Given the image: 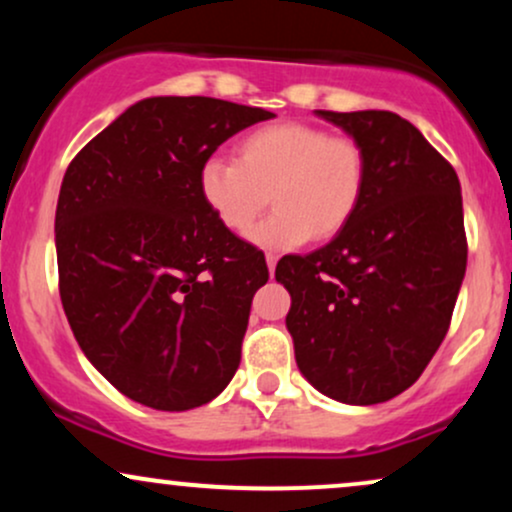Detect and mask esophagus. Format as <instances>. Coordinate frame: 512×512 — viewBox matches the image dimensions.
I'll use <instances>...</instances> for the list:
<instances>
[{
	"instance_id": "1",
	"label": "esophagus",
	"mask_w": 512,
	"mask_h": 512,
	"mask_svg": "<svg viewBox=\"0 0 512 512\" xmlns=\"http://www.w3.org/2000/svg\"><path fill=\"white\" fill-rule=\"evenodd\" d=\"M276 262H279V257H276V255H267V267H269V274H272V276H274Z\"/></svg>"
}]
</instances>
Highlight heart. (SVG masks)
<instances>
[{
	"instance_id": "obj_1",
	"label": "heart",
	"mask_w": 512,
	"mask_h": 512,
	"mask_svg": "<svg viewBox=\"0 0 512 512\" xmlns=\"http://www.w3.org/2000/svg\"><path fill=\"white\" fill-rule=\"evenodd\" d=\"M238 161L211 156L199 170V195L233 236H248L272 197L274 214L252 233L267 250L330 240L354 219L366 190V151L322 127L279 122L240 139Z\"/></svg>"
}]
</instances>
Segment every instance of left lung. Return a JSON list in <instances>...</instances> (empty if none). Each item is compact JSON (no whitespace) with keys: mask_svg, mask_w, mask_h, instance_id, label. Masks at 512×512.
<instances>
[{"mask_svg":"<svg viewBox=\"0 0 512 512\" xmlns=\"http://www.w3.org/2000/svg\"><path fill=\"white\" fill-rule=\"evenodd\" d=\"M366 151L354 219L325 248L289 255L286 330L298 370L342 404L387 402L419 380L450 327L467 269L455 168L387 110H315Z\"/></svg>","mask_w":512,"mask_h":512,"instance_id":"obj_1","label":"left lung"}]
</instances>
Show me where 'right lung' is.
Returning <instances> with one entry per match:
<instances>
[{
    "label": "right lung",
    "mask_w": 512,
    "mask_h": 512,
    "mask_svg": "<svg viewBox=\"0 0 512 512\" xmlns=\"http://www.w3.org/2000/svg\"><path fill=\"white\" fill-rule=\"evenodd\" d=\"M262 108L204 96L129 105L76 154L55 211L60 298L76 342L122 395L202 407L240 363L264 255L214 219L199 170Z\"/></svg>",
    "instance_id": "obj_1"
}]
</instances>
